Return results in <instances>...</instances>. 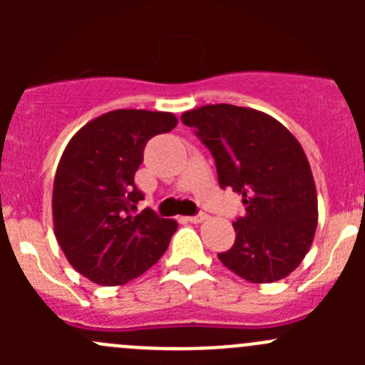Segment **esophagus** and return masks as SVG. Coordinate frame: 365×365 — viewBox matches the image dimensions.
Wrapping results in <instances>:
<instances>
[{
	"label": "esophagus",
	"instance_id": "esophagus-1",
	"mask_svg": "<svg viewBox=\"0 0 365 365\" xmlns=\"http://www.w3.org/2000/svg\"><path fill=\"white\" fill-rule=\"evenodd\" d=\"M206 219H208V217H206V213H197V215L189 217V222L200 224V222H203V220H206Z\"/></svg>",
	"mask_w": 365,
	"mask_h": 365
}]
</instances>
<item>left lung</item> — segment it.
<instances>
[{"label": "left lung", "instance_id": "left-lung-1", "mask_svg": "<svg viewBox=\"0 0 365 365\" xmlns=\"http://www.w3.org/2000/svg\"><path fill=\"white\" fill-rule=\"evenodd\" d=\"M182 121L215 159L219 185L244 197L235 245L219 259L249 282L288 277L318 226L314 178L300 143L270 114L251 108L208 104L185 111Z\"/></svg>", "mask_w": 365, "mask_h": 365}]
</instances>
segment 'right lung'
Returning a JSON list of instances; mask_svg holds the SVG:
<instances>
[{
	"instance_id": "obj_1",
	"label": "right lung",
	"mask_w": 365,
	"mask_h": 365,
	"mask_svg": "<svg viewBox=\"0 0 365 365\" xmlns=\"http://www.w3.org/2000/svg\"><path fill=\"white\" fill-rule=\"evenodd\" d=\"M173 113L116 109L70 139L53 187L54 235L68 263L101 286H120L160 259L178 224L153 210L134 175L153 135L173 130Z\"/></svg>"
}]
</instances>
